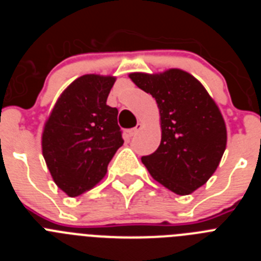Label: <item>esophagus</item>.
Masks as SVG:
<instances>
[{
	"mask_svg": "<svg viewBox=\"0 0 261 261\" xmlns=\"http://www.w3.org/2000/svg\"><path fill=\"white\" fill-rule=\"evenodd\" d=\"M141 129H142V124H137V125H136L135 128H132V129H130V130H129V135H130V136L138 135V132H140Z\"/></svg>",
	"mask_w": 261,
	"mask_h": 261,
	"instance_id": "1",
	"label": "esophagus"
}]
</instances>
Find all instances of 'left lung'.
Segmentation results:
<instances>
[{
	"instance_id": "left-lung-1",
	"label": "left lung",
	"mask_w": 261,
	"mask_h": 261,
	"mask_svg": "<svg viewBox=\"0 0 261 261\" xmlns=\"http://www.w3.org/2000/svg\"><path fill=\"white\" fill-rule=\"evenodd\" d=\"M129 78L155 98L161 114V145L142 156V163L158 183L176 195H190L208 181L226 149L220 110L199 81L180 69Z\"/></svg>"
}]
</instances>
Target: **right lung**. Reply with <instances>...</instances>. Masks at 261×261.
Segmentation results:
<instances>
[{"label": "right lung", "instance_id": "add662e5", "mask_svg": "<svg viewBox=\"0 0 261 261\" xmlns=\"http://www.w3.org/2000/svg\"><path fill=\"white\" fill-rule=\"evenodd\" d=\"M114 77L86 74L61 94L44 126L43 156L53 180L70 197L102 180L124 140L117 108L107 106Z\"/></svg>", "mask_w": 261, "mask_h": 261}]
</instances>
